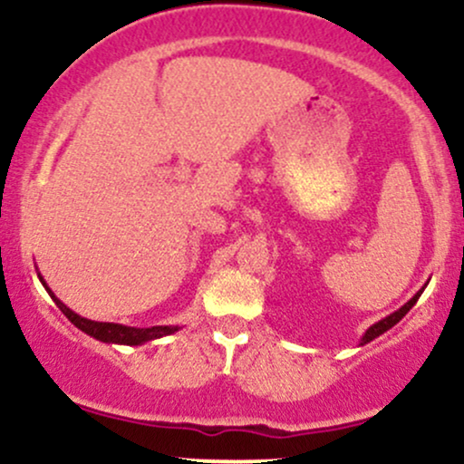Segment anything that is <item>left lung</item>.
<instances>
[{
	"label": "left lung",
	"instance_id": "8db88e82",
	"mask_svg": "<svg viewBox=\"0 0 464 464\" xmlns=\"http://www.w3.org/2000/svg\"><path fill=\"white\" fill-rule=\"evenodd\" d=\"M420 292H423V290H420ZM420 292H417V295H414V296H412V299H410V301L406 303V305H403V307H401V310L392 312V314H391V316H386V318H384V321H380V323H375V324H372V327L369 329V332H366V334H364V338H362V344L371 343V340H375V338H377V335H382V334H384V332H388V329H391V327H392V324H397L399 321H401V318H403V316H406V314H408L410 310H412V305H414V303H417V301H419Z\"/></svg>",
	"mask_w": 464,
	"mask_h": 464
}]
</instances>
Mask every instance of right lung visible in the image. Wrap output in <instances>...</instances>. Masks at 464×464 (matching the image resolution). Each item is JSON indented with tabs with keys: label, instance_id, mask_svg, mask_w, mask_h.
Returning <instances> with one entry per match:
<instances>
[{
	"label": "right lung",
	"instance_id": "obj_1",
	"mask_svg": "<svg viewBox=\"0 0 464 464\" xmlns=\"http://www.w3.org/2000/svg\"><path fill=\"white\" fill-rule=\"evenodd\" d=\"M39 279H41V276H39ZM41 281H44V279H41ZM44 285H45V281H44ZM47 292H50V296L54 299L58 310L65 314L69 321L76 324L78 329H82L84 334H89V335H93V338L102 340V343L141 344V343H148V340H154V338H161V335L174 334L179 329V327H168V324H161V327H143V329H140V327H126V324H115V323H95V321H89V318L78 316L76 312L69 310L65 303H61L54 295H52L50 287H47Z\"/></svg>",
	"mask_w": 464,
	"mask_h": 464
}]
</instances>
